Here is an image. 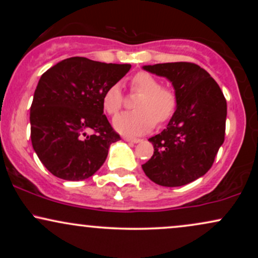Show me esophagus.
I'll use <instances>...</instances> for the list:
<instances>
[{
    "mask_svg": "<svg viewBox=\"0 0 258 258\" xmlns=\"http://www.w3.org/2000/svg\"><path fill=\"white\" fill-rule=\"evenodd\" d=\"M123 139H125L126 142H131V143H139V142H142V139L133 138V137H125Z\"/></svg>",
    "mask_w": 258,
    "mask_h": 258,
    "instance_id": "obj_1",
    "label": "esophagus"
}]
</instances>
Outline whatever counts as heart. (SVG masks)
<instances>
[{
  "instance_id": "obj_1",
  "label": "heart",
  "mask_w": 258,
  "mask_h": 258,
  "mask_svg": "<svg viewBox=\"0 0 258 258\" xmlns=\"http://www.w3.org/2000/svg\"><path fill=\"white\" fill-rule=\"evenodd\" d=\"M131 88L141 92L135 102L137 110L117 115L112 121L115 130L126 136H141L149 132L155 122H166L176 110V96L149 73L139 72L131 80ZM103 108L115 115L123 104V96L119 85H112L103 94Z\"/></svg>"
}]
</instances>
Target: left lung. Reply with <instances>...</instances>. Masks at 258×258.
<instances>
[{
  "label": "left lung",
  "instance_id": "1",
  "mask_svg": "<svg viewBox=\"0 0 258 258\" xmlns=\"http://www.w3.org/2000/svg\"><path fill=\"white\" fill-rule=\"evenodd\" d=\"M143 69L172 84L177 108L166 128L149 138L154 154L142 168L159 185H185L211 168L223 144L226 98L211 75L194 63L144 65Z\"/></svg>",
  "mask_w": 258,
  "mask_h": 258
}]
</instances>
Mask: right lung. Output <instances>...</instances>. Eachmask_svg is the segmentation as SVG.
<instances>
[{
  "label": "right lung",
  "mask_w": 258,
  "mask_h": 258,
  "mask_svg": "<svg viewBox=\"0 0 258 258\" xmlns=\"http://www.w3.org/2000/svg\"><path fill=\"white\" fill-rule=\"evenodd\" d=\"M130 69V64L73 57L42 74L30 108L31 143L55 177L84 180L104 164L120 136L103 114V94ZM90 129L95 133L88 135Z\"/></svg>",
  "instance_id": "1"
}]
</instances>
